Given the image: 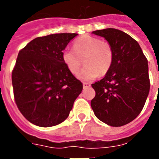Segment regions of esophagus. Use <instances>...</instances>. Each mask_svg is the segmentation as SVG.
<instances>
[{"mask_svg":"<svg viewBox=\"0 0 159 159\" xmlns=\"http://www.w3.org/2000/svg\"><path fill=\"white\" fill-rule=\"evenodd\" d=\"M82 85H83V88H84V89H86V88H88V87H91V84H90V83H88V82H83V83H82Z\"/></svg>","mask_w":159,"mask_h":159,"instance_id":"34e87169","label":"esophagus"}]
</instances>
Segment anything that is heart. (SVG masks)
<instances>
[{
	"instance_id": "obj_1",
	"label": "heart",
	"mask_w": 159,
	"mask_h": 159,
	"mask_svg": "<svg viewBox=\"0 0 159 159\" xmlns=\"http://www.w3.org/2000/svg\"><path fill=\"white\" fill-rule=\"evenodd\" d=\"M85 67L78 77L91 81L106 75L113 62V49L108 42L92 35H82L73 43V49L67 48L62 52V60L72 74L79 71L82 64Z\"/></svg>"
}]
</instances>
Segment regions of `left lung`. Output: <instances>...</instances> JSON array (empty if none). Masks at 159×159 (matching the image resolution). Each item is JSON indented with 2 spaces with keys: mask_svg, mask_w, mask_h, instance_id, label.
Returning <instances> with one entry per match:
<instances>
[{
  "mask_svg": "<svg viewBox=\"0 0 159 159\" xmlns=\"http://www.w3.org/2000/svg\"><path fill=\"white\" fill-rule=\"evenodd\" d=\"M92 34L106 39L113 49V62L104 78L92 84L96 96L91 102L95 116L118 127L139 115L148 96V60L138 42L128 34L109 28Z\"/></svg>",
  "mask_w": 159,
  "mask_h": 159,
  "instance_id": "obj_1",
  "label": "left lung"
}]
</instances>
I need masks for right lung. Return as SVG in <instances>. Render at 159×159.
<instances>
[{
    "instance_id": "right-lung-1",
    "label": "right lung",
    "mask_w": 159,
    "mask_h": 159,
    "mask_svg": "<svg viewBox=\"0 0 159 159\" xmlns=\"http://www.w3.org/2000/svg\"><path fill=\"white\" fill-rule=\"evenodd\" d=\"M77 34L38 37L19 52L12 71L14 97L30 123L51 127L68 117L82 83L67 69L62 51Z\"/></svg>"
}]
</instances>
